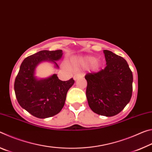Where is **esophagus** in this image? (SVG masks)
<instances>
[{"instance_id": "obj_1", "label": "esophagus", "mask_w": 152, "mask_h": 152, "mask_svg": "<svg viewBox=\"0 0 152 152\" xmlns=\"http://www.w3.org/2000/svg\"><path fill=\"white\" fill-rule=\"evenodd\" d=\"M81 77H83V76L81 75V74H76V75L74 76V80H78L79 78H81Z\"/></svg>"}]
</instances>
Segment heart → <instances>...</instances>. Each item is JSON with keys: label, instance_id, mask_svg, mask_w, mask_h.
I'll use <instances>...</instances> for the list:
<instances>
[{"label": "heart", "instance_id": "obj_1", "mask_svg": "<svg viewBox=\"0 0 152 152\" xmlns=\"http://www.w3.org/2000/svg\"><path fill=\"white\" fill-rule=\"evenodd\" d=\"M71 64L74 68L76 70H78L80 68H86L92 64L91 68L93 70H96L101 64L99 60H95V58L93 56L74 58L71 60Z\"/></svg>", "mask_w": 152, "mask_h": 152}]
</instances>
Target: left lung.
Returning <instances> with one entry per match:
<instances>
[{
  "instance_id": "1",
  "label": "left lung",
  "mask_w": 152,
  "mask_h": 152,
  "mask_svg": "<svg viewBox=\"0 0 152 152\" xmlns=\"http://www.w3.org/2000/svg\"><path fill=\"white\" fill-rule=\"evenodd\" d=\"M106 65L97 73L85 76L86 98L94 113L106 117L117 115L129 102L133 91V74L124 58L103 50Z\"/></svg>"
}]
</instances>
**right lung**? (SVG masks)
<instances>
[{"label":"right lung","mask_w":152,"mask_h":152,"mask_svg":"<svg viewBox=\"0 0 152 152\" xmlns=\"http://www.w3.org/2000/svg\"><path fill=\"white\" fill-rule=\"evenodd\" d=\"M62 50H42L25 59L15 78L14 89L17 101L23 109L39 119L53 117L61 111L66 94L74 83L73 78L59 80L57 74L37 78L35 69L43 61H50L59 68L56 61L62 57Z\"/></svg>","instance_id":"1"}]
</instances>
